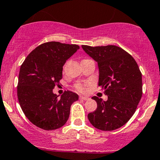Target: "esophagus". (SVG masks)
<instances>
[{
  "mask_svg": "<svg viewBox=\"0 0 160 160\" xmlns=\"http://www.w3.org/2000/svg\"><path fill=\"white\" fill-rule=\"evenodd\" d=\"M80 99L83 100V101H87V100L89 99V98L86 97V96H80Z\"/></svg>",
  "mask_w": 160,
  "mask_h": 160,
  "instance_id": "1",
  "label": "esophagus"
}]
</instances>
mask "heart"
<instances>
[{
	"label": "heart",
	"instance_id": "b5f03b06",
	"mask_svg": "<svg viewBox=\"0 0 160 160\" xmlns=\"http://www.w3.org/2000/svg\"><path fill=\"white\" fill-rule=\"evenodd\" d=\"M86 83H82V82H78L75 85V88L78 90V92H85L86 90Z\"/></svg>",
	"mask_w": 160,
	"mask_h": 160
}]
</instances>
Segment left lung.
Masks as SVG:
<instances>
[{
  "label": "left lung",
  "mask_w": 160,
  "mask_h": 160,
  "mask_svg": "<svg viewBox=\"0 0 160 160\" xmlns=\"http://www.w3.org/2000/svg\"><path fill=\"white\" fill-rule=\"evenodd\" d=\"M98 62V86L108 96L107 101L94 96L97 109L88 114L98 130L111 131L124 125L135 113L142 95V79L137 63L130 53L115 45H82Z\"/></svg>",
  "instance_id": "1"
}]
</instances>
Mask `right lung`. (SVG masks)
Instances as JSON below:
<instances>
[{
	"label": "right lung",
	"mask_w": 160,
	"mask_h": 160,
	"mask_svg": "<svg viewBox=\"0 0 160 160\" xmlns=\"http://www.w3.org/2000/svg\"><path fill=\"white\" fill-rule=\"evenodd\" d=\"M80 48L78 45L49 42L38 45L21 65L17 86L25 116L45 130L60 128L68 121L71 106L78 95L65 91L60 99L53 89L62 78V66Z\"/></svg>",
	"instance_id": "add662e5"
}]
</instances>
